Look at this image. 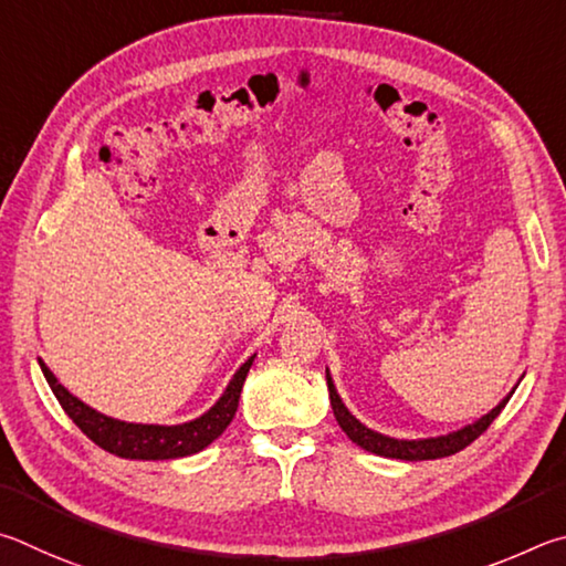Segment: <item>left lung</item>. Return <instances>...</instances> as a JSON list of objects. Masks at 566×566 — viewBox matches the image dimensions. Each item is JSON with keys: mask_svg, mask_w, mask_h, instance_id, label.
<instances>
[{"mask_svg": "<svg viewBox=\"0 0 566 566\" xmlns=\"http://www.w3.org/2000/svg\"><path fill=\"white\" fill-rule=\"evenodd\" d=\"M325 380H328V392H331V405H333V415L338 424L343 428V432L348 434V438L360 444L363 450H368L373 454H380V458H392V460H408V462H418V460H438V458H450V454L460 452L468 448L470 442H474L480 438V434L490 428L492 420L497 418L502 412L504 405L512 398V392L504 398L497 408L490 410L484 418H480L478 422L468 424V428H462L458 432H450V434H440V438H428V440H395L388 438V434H380L370 428H365V424L353 418L350 410L345 408L338 390H335L331 373L325 370Z\"/></svg>", "mask_w": 566, "mask_h": 566, "instance_id": "obj_1", "label": "left lung"}]
</instances>
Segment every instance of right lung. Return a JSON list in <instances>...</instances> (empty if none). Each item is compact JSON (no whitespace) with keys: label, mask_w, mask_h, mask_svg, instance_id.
<instances>
[{"label":"right lung","mask_w":566,"mask_h":566,"mask_svg":"<svg viewBox=\"0 0 566 566\" xmlns=\"http://www.w3.org/2000/svg\"><path fill=\"white\" fill-rule=\"evenodd\" d=\"M253 358H248L241 368H238L233 380L228 382L226 392L218 398L211 410L203 412L201 418L184 424H136L106 418V415L96 412L94 408H88V405L74 398L64 385H59L54 373L49 370L42 360H39V365H42L49 388L56 395V400L64 408V412L74 420L76 428L82 430L88 440L98 444V448L126 460H176L186 458V454L201 452L228 428V424H231Z\"/></svg>","instance_id":"obj_1"}]
</instances>
